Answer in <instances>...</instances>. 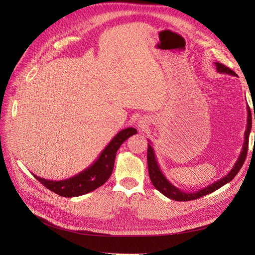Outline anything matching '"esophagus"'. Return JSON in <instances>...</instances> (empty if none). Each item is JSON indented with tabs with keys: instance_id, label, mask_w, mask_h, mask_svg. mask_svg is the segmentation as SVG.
<instances>
[{
	"instance_id": "obj_1",
	"label": "esophagus",
	"mask_w": 255,
	"mask_h": 255,
	"mask_svg": "<svg viewBox=\"0 0 255 255\" xmlns=\"http://www.w3.org/2000/svg\"><path fill=\"white\" fill-rule=\"evenodd\" d=\"M138 123H139V125H138V126H139V128H143V127H144V122L140 121V122H138Z\"/></svg>"
}]
</instances>
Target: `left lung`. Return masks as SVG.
<instances>
[{"mask_svg": "<svg viewBox=\"0 0 255 255\" xmlns=\"http://www.w3.org/2000/svg\"><path fill=\"white\" fill-rule=\"evenodd\" d=\"M215 66L219 73L237 76V74L233 70H231L230 68L226 67L225 65H222L220 63H215ZM247 112H248V117H247L245 140H244V144H243V149L241 151V154H239L235 165L233 166L232 169H231L230 172L227 175L221 177L220 180L216 181V182L212 183L211 185H208V186H206L202 189H199L197 191H192V192L184 191L180 188H177L176 186H174L173 184H171L167 180V177L164 175L163 172H161L160 168L158 166L155 153H154V149L152 148V143L150 140H148L149 143H148V155H146V158H148L149 175H150L152 184L154 185V187H155L159 192H161V194L166 196L167 198L175 200V201H190V200H195L198 198H201L205 195L211 194V192H214L215 190H217L220 187H222L223 185H226L227 183L232 181L235 177V175L238 173V171L241 170V168L244 165V161L247 156V152H248L249 135H250V130L252 128L253 117L251 115V111H250L249 106H247ZM254 120H255V113H254Z\"/></svg>", "mask_w": 255, "mask_h": 255, "instance_id": "obj_1", "label": "left lung"}]
</instances>
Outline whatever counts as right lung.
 Returning a JSON list of instances; mask_svg holds the SVG:
<instances>
[{"label":"right lung","instance_id":"right-lung-1","mask_svg":"<svg viewBox=\"0 0 255 255\" xmlns=\"http://www.w3.org/2000/svg\"><path fill=\"white\" fill-rule=\"evenodd\" d=\"M135 134H137V130L134 128H128L120 130L105 146L99 157L94 161V164L68 179L52 181L42 179L35 174L34 176L48 189L59 196L71 198L88 194V192L102 186L110 179L118 149L128 137Z\"/></svg>","mask_w":255,"mask_h":255}]
</instances>
